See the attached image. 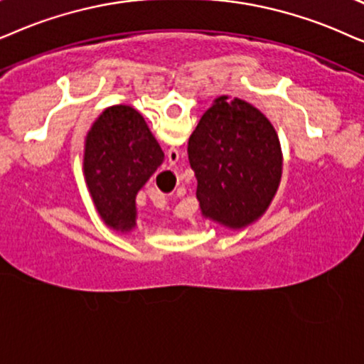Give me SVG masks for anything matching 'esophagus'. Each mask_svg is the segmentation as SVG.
<instances>
[{"label":"esophagus","mask_w":364,"mask_h":364,"mask_svg":"<svg viewBox=\"0 0 364 364\" xmlns=\"http://www.w3.org/2000/svg\"><path fill=\"white\" fill-rule=\"evenodd\" d=\"M173 156V159H171V156ZM168 156H169V161H171V163H174V161H178V158H179V153L176 151V149H171V151H169V154H168Z\"/></svg>","instance_id":"34e87169"}]
</instances>
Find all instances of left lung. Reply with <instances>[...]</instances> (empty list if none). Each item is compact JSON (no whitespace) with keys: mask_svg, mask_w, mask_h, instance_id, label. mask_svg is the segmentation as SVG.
Listing matches in <instances>:
<instances>
[{"mask_svg":"<svg viewBox=\"0 0 364 364\" xmlns=\"http://www.w3.org/2000/svg\"><path fill=\"white\" fill-rule=\"evenodd\" d=\"M205 218L240 230L268 210L283 154L269 119L240 98L215 100L188 141Z\"/></svg>","mask_w":364,"mask_h":364,"instance_id":"1","label":"left lung"}]
</instances>
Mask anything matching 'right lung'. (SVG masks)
I'll use <instances>...</instances> for the list:
<instances>
[{"label":"right lung","mask_w":364,"mask_h":364,"mask_svg":"<svg viewBox=\"0 0 364 364\" xmlns=\"http://www.w3.org/2000/svg\"><path fill=\"white\" fill-rule=\"evenodd\" d=\"M164 153L146 121L126 105L106 108L85 141L83 171L96 211L116 231L136 226V195Z\"/></svg>","instance_id":"obj_1"}]
</instances>
